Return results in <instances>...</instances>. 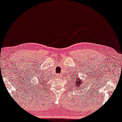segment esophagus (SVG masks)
Segmentation results:
<instances>
[{"mask_svg":"<svg viewBox=\"0 0 122 122\" xmlns=\"http://www.w3.org/2000/svg\"><path fill=\"white\" fill-rule=\"evenodd\" d=\"M57 76H58V77H60V76H61V75H60V74L57 75Z\"/></svg>","mask_w":122,"mask_h":122,"instance_id":"34e87169","label":"esophagus"}]
</instances>
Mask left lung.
Segmentation results:
<instances>
[{
  "label": "left lung",
  "instance_id": "obj_1",
  "mask_svg": "<svg viewBox=\"0 0 122 122\" xmlns=\"http://www.w3.org/2000/svg\"><path fill=\"white\" fill-rule=\"evenodd\" d=\"M75 76H76V75H75ZM75 78H76V80H75V81L73 78H72L73 80L72 81L73 84V83L75 84V85H73V86L77 87V90H78V87H80V86H81V83H82V82L81 81V80L79 78H77V77H75ZM71 81H72V80H71Z\"/></svg>",
  "mask_w": 122,
  "mask_h": 122
}]
</instances>
